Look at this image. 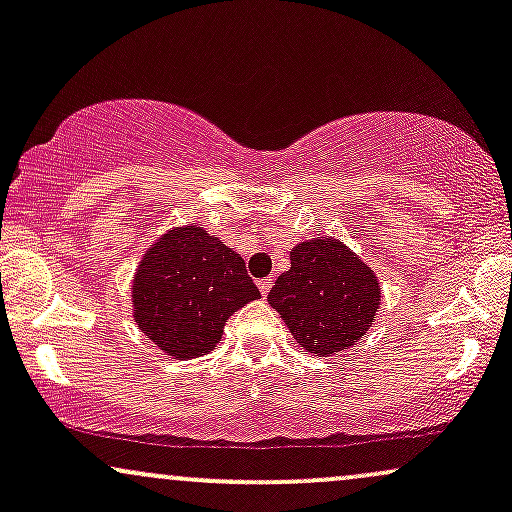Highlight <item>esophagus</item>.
<instances>
[{"label":"esophagus","mask_w":512,"mask_h":512,"mask_svg":"<svg viewBox=\"0 0 512 512\" xmlns=\"http://www.w3.org/2000/svg\"><path fill=\"white\" fill-rule=\"evenodd\" d=\"M272 284H274V281L269 279V276H267V279H260V281H257V286H260V293H262V296H267L269 289H272Z\"/></svg>","instance_id":"obj_1"}]
</instances>
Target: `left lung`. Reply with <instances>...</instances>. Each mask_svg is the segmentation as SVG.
Instances as JSON below:
<instances>
[{
	"label": "left lung",
	"mask_w": 512,
	"mask_h": 512,
	"mask_svg": "<svg viewBox=\"0 0 512 512\" xmlns=\"http://www.w3.org/2000/svg\"><path fill=\"white\" fill-rule=\"evenodd\" d=\"M267 301L303 349L327 356L354 346L373 327L380 284L337 238H313L291 250V269L276 279Z\"/></svg>",
	"instance_id": "1"
}]
</instances>
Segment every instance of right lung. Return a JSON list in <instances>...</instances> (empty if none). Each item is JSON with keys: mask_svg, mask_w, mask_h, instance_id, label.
<instances>
[{"mask_svg": "<svg viewBox=\"0 0 512 512\" xmlns=\"http://www.w3.org/2000/svg\"><path fill=\"white\" fill-rule=\"evenodd\" d=\"M255 298L243 257L192 223L163 233L132 281L134 322L180 361L209 354L228 317Z\"/></svg>", "mask_w": 512, "mask_h": 512, "instance_id": "right-lung-1", "label": "right lung"}]
</instances>
